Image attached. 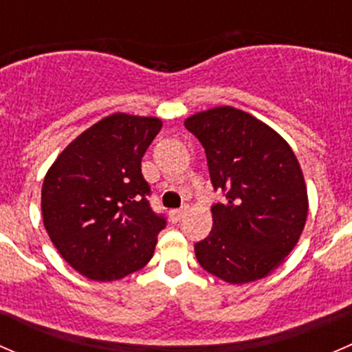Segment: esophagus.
I'll use <instances>...</instances> for the list:
<instances>
[{
    "mask_svg": "<svg viewBox=\"0 0 352 352\" xmlns=\"http://www.w3.org/2000/svg\"><path fill=\"white\" fill-rule=\"evenodd\" d=\"M186 212H187L186 208H180V209H172L168 214H170V219H172L173 223H177L184 218V214H186Z\"/></svg>",
    "mask_w": 352,
    "mask_h": 352,
    "instance_id": "obj_1",
    "label": "esophagus"
}]
</instances>
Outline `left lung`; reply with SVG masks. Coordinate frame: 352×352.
<instances>
[{
    "instance_id": "obj_1",
    "label": "left lung",
    "mask_w": 352,
    "mask_h": 352,
    "mask_svg": "<svg viewBox=\"0 0 352 352\" xmlns=\"http://www.w3.org/2000/svg\"><path fill=\"white\" fill-rule=\"evenodd\" d=\"M208 158L223 201L212 204V230L194 243L202 269L232 285L274 271L294 248L308 214L303 172L289 144L264 122L233 107L186 120Z\"/></svg>"
}]
</instances>
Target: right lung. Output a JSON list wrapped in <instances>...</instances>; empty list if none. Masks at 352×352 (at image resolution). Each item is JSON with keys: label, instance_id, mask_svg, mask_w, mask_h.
I'll return each instance as SVG.
<instances>
[{"label": "right lung", "instance_id": "1", "mask_svg": "<svg viewBox=\"0 0 352 352\" xmlns=\"http://www.w3.org/2000/svg\"><path fill=\"white\" fill-rule=\"evenodd\" d=\"M162 120L113 113L58 156L42 186V216L67 264L94 281H116L153 257L165 214L151 209L141 160Z\"/></svg>", "mask_w": 352, "mask_h": 352}]
</instances>
